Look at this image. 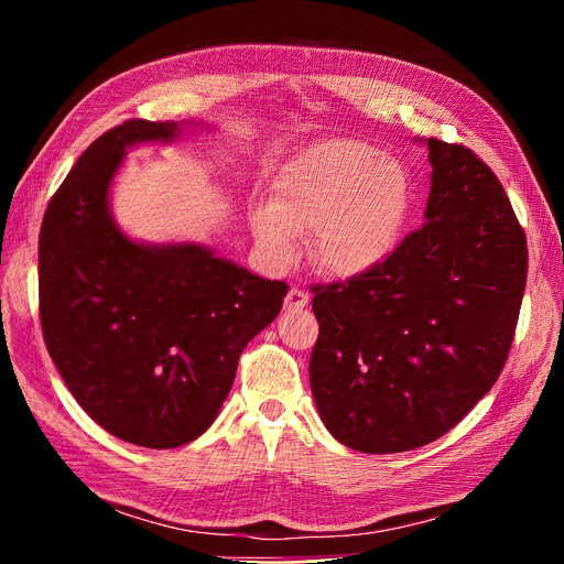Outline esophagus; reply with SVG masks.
Returning <instances> with one entry per match:
<instances>
[{"label":"esophagus","mask_w":564,"mask_h":564,"mask_svg":"<svg viewBox=\"0 0 564 564\" xmlns=\"http://www.w3.org/2000/svg\"><path fill=\"white\" fill-rule=\"evenodd\" d=\"M305 305H308V294H305L303 289H299V286H294L292 292H289L286 299H284V308L292 311V313L294 311H303Z\"/></svg>","instance_id":"34e87169"}]
</instances>
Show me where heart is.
Wrapping results in <instances>:
<instances>
[{"mask_svg": "<svg viewBox=\"0 0 564 564\" xmlns=\"http://www.w3.org/2000/svg\"><path fill=\"white\" fill-rule=\"evenodd\" d=\"M412 214L406 169L357 141H324L289 162L270 204L251 212V230L278 261L294 259L313 232L311 256L332 278L377 270L395 251Z\"/></svg>", "mask_w": 564, "mask_h": 564, "instance_id": "1", "label": "heart"}]
</instances>
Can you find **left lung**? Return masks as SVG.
<instances>
[{"label": "left lung", "mask_w": 564, "mask_h": 564, "mask_svg": "<svg viewBox=\"0 0 564 564\" xmlns=\"http://www.w3.org/2000/svg\"><path fill=\"white\" fill-rule=\"evenodd\" d=\"M425 224L362 278L313 286L311 388L350 449L395 454L452 431L497 383L527 282V240L473 150L425 139Z\"/></svg>", "instance_id": "obj_1"}]
</instances>
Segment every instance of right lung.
Segmentation results:
<instances>
[{"mask_svg":"<svg viewBox=\"0 0 564 564\" xmlns=\"http://www.w3.org/2000/svg\"><path fill=\"white\" fill-rule=\"evenodd\" d=\"M181 124L129 119L96 139L51 197L40 232V319L79 406L131 445L172 449L209 429L249 340L289 286L202 245H143L117 228L110 185L127 148Z\"/></svg>","mask_w":564,"mask_h":564,"instance_id":"1","label":"right lung"}]
</instances>
